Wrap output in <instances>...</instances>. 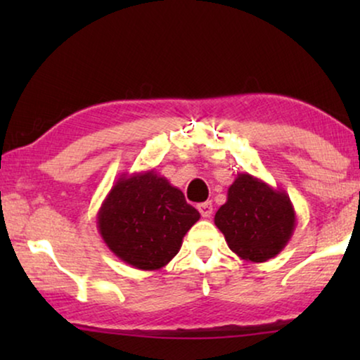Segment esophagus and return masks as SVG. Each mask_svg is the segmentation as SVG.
Segmentation results:
<instances>
[{"label": "esophagus", "mask_w": 360, "mask_h": 360, "mask_svg": "<svg viewBox=\"0 0 360 360\" xmlns=\"http://www.w3.org/2000/svg\"><path fill=\"white\" fill-rule=\"evenodd\" d=\"M196 208H198V211L201 213V216H203V218H211V214H213V203H211V201H205V203H200L198 206H196Z\"/></svg>", "instance_id": "obj_1"}]
</instances>
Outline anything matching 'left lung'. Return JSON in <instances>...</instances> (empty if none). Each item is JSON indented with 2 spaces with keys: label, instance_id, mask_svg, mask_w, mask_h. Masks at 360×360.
I'll list each match as a JSON object with an SVG mask.
<instances>
[{
  "label": "left lung",
  "instance_id": "left-lung-1",
  "mask_svg": "<svg viewBox=\"0 0 360 360\" xmlns=\"http://www.w3.org/2000/svg\"><path fill=\"white\" fill-rule=\"evenodd\" d=\"M214 224L238 257L259 264L285 249L297 226V213L285 190L245 172L228 188V200L216 211Z\"/></svg>",
  "mask_w": 360,
  "mask_h": 360
}]
</instances>
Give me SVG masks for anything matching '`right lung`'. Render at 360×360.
<instances>
[{
	"label": "right lung",
	"instance_id": "add662e5",
	"mask_svg": "<svg viewBox=\"0 0 360 360\" xmlns=\"http://www.w3.org/2000/svg\"><path fill=\"white\" fill-rule=\"evenodd\" d=\"M200 219L184 193L154 170L122 174L96 214L108 249L139 270H159L179 254L185 234Z\"/></svg>",
	"mask_w": 360,
	"mask_h": 360
}]
</instances>
